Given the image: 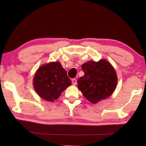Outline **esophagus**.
Masks as SVG:
<instances>
[{
  "label": "esophagus",
  "mask_w": 146,
  "mask_h": 146,
  "mask_svg": "<svg viewBox=\"0 0 146 146\" xmlns=\"http://www.w3.org/2000/svg\"><path fill=\"white\" fill-rule=\"evenodd\" d=\"M72 83H73V85H76V83H77L76 79H75V78H73V79H72Z\"/></svg>",
  "instance_id": "34e87169"
}]
</instances>
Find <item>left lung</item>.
I'll return each instance as SVG.
<instances>
[{"instance_id": "8db88e82", "label": "left lung", "mask_w": 146, "mask_h": 146, "mask_svg": "<svg viewBox=\"0 0 146 146\" xmlns=\"http://www.w3.org/2000/svg\"><path fill=\"white\" fill-rule=\"evenodd\" d=\"M85 75L78 79V88L92 104L105 100L112 94L117 84L115 70L105 60L83 64Z\"/></svg>"}]
</instances>
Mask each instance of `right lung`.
Here are the masks:
<instances>
[{"instance_id":"right-lung-1","label":"right lung","mask_w":146,"mask_h":146,"mask_svg":"<svg viewBox=\"0 0 146 146\" xmlns=\"http://www.w3.org/2000/svg\"><path fill=\"white\" fill-rule=\"evenodd\" d=\"M71 82L66 70L59 62H51L43 64L37 70L33 85L40 97L49 102H54Z\"/></svg>"}]
</instances>
